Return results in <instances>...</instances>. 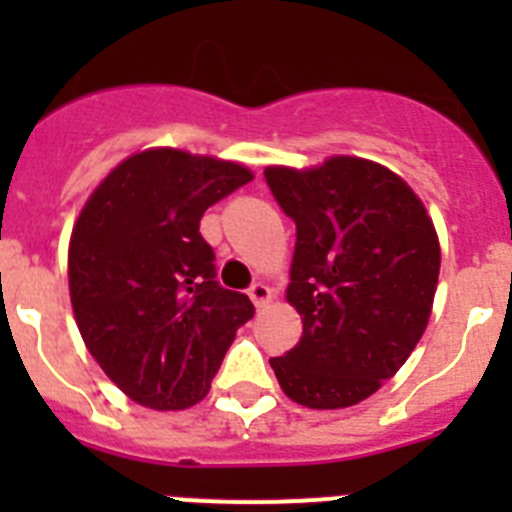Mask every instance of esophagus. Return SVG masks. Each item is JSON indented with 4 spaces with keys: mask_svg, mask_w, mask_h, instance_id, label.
<instances>
[{
    "mask_svg": "<svg viewBox=\"0 0 512 512\" xmlns=\"http://www.w3.org/2000/svg\"><path fill=\"white\" fill-rule=\"evenodd\" d=\"M248 297H251L256 307H266L271 300H274V289L264 282H256L251 289H248Z\"/></svg>",
    "mask_w": 512,
    "mask_h": 512,
    "instance_id": "esophagus-1",
    "label": "esophagus"
}]
</instances>
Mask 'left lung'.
Wrapping results in <instances>:
<instances>
[{"label": "left lung", "mask_w": 512, "mask_h": 512, "mask_svg": "<svg viewBox=\"0 0 512 512\" xmlns=\"http://www.w3.org/2000/svg\"><path fill=\"white\" fill-rule=\"evenodd\" d=\"M264 176L297 225L287 302L302 320L300 343L271 369L297 405H359L423 338L441 269L436 225L410 184L369 158Z\"/></svg>", "instance_id": "obj_1"}]
</instances>
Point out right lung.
Masks as SVG:
<instances>
[{
    "instance_id": "add662e5",
    "label": "right lung",
    "mask_w": 512,
    "mask_h": 512,
    "mask_svg": "<svg viewBox=\"0 0 512 512\" xmlns=\"http://www.w3.org/2000/svg\"><path fill=\"white\" fill-rule=\"evenodd\" d=\"M253 179L238 161L146 148L94 187L69 241V295L84 346L133 402L187 410L205 400L235 333L253 318L215 282L200 235L210 205Z\"/></svg>"
}]
</instances>
